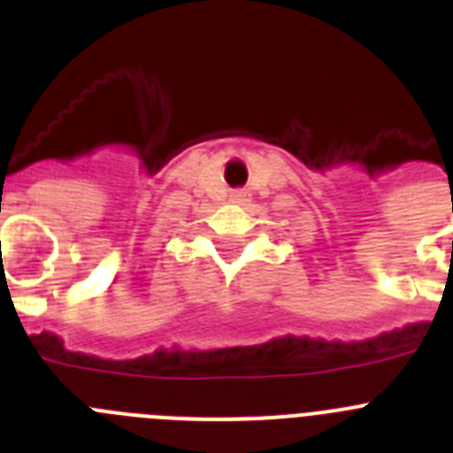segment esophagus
<instances>
[{"label":"esophagus","mask_w":453,"mask_h":453,"mask_svg":"<svg viewBox=\"0 0 453 453\" xmlns=\"http://www.w3.org/2000/svg\"><path fill=\"white\" fill-rule=\"evenodd\" d=\"M231 199H234L235 203H245V202H250V195H247L245 190H235L234 195H231Z\"/></svg>","instance_id":"34e87169"}]
</instances>
